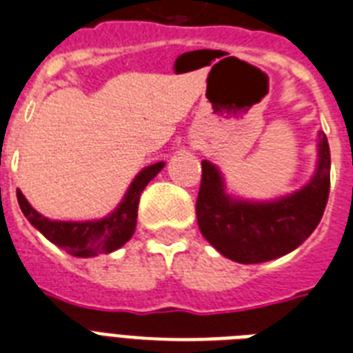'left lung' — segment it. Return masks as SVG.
Masks as SVG:
<instances>
[{
	"mask_svg": "<svg viewBox=\"0 0 353 353\" xmlns=\"http://www.w3.org/2000/svg\"><path fill=\"white\" fill-rule=\"evenodd\" d=\"M330 195V145L319 136V165L307 185L274 202L234 201L219 171L202 162L196 221L202 236L237 263H263L302 245L321 223Z\"/></svg>",
	"mask_w": 353,
	"mask_h": 353,
	"instance_id": "obj_1",
	"label": "left lung"
}]
</instances>
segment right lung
I'll use <instances>...</instances> for the list:
<instances>
[{
	"mask_svg": "<svg viewBox=\"0 0 353 353\" xmlns=\"http://www.w3.org/2000/svg\"><path fill=\"white\" fill-rule=\"evenodd\" d=\"M163 168V162L152 163L134 179L116 212L101 221H86V223H62L49 221L40 215L34 208L26 201L21 191H16L18 204L21 212L34 228L42 232L49 241L57 247L64 248L77 258H90L101 252H112L123 247L132 237L138 219V204L141 191L157 176Z\"/></svg>",
	"mask_w": 353,
	"mask_h": 353,
	"instance_id": "obj_1",
	"label": "right lung"
}]
</instances>
